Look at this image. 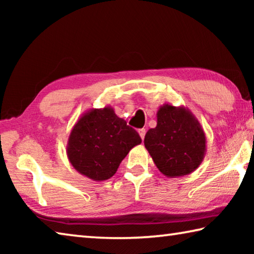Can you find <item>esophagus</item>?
Wrapping results in <instances>:
<instances>
[{
  "label": "esophagus",
  "mask_w": 254,
  "mask_h": 254,
  "mask_svg": "<svg viewBox=\"0 0 254 254\" xmlns=\"http://www.w3.org/2000/svg\"><path fill=\"white\" fill-rule=\"evenodd\" d=\"M137 133H139L140 134V136H141V139H144V135H145V128H139V130H137Z\"/></svg>",
  "instance_id": "obj_1"
}]
</instances>
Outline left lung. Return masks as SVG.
I'll list each match as a JSON object with an SVG mask.
<instances>
[{"label":"left lung","mask_w":254,"mask_h":254,"mask_svg":"<svg viewBox=\"0 0 254 254\" xmlns=\"http://www.w3.org/2000/svg\"><path fill=\"white\" fill-rule=\"evenodd\" d=\"M144 147L166 177L176 178L198 168L206 153V135L198 120L185 106L165 103L157 127L145 133Z\"/></svg>","instance_id":"obj_1"}]
</instances>
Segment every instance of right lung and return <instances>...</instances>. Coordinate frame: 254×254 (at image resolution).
Returning a JSON list of instances; mask_svg holds the SVG:
<instances>
[{"mask_svg": "<svg viewBox=\"0 0 254 254\" xmlns=\"http://www.w3.org/2000/svg\"><path fill=\"white\" fill-rule=\"evenodd\" d=\"M141 142L139 133L107 105L81 114L71 128L66 152L77 173L103 182L117 173L128 151Z\"/></svg>", "mask_w": 254, "mask_h": 254, "instance_id": "right-lung-1", "label": "right lung"}]
</instances>
